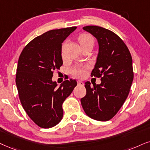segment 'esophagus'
Segmentation results:
<instances>
[{
	"label": "esophagus",
	"instance_id": "1",
	"mask_svg": "<svg viewBox=\"0 0 150 150\" xmlns=\"http://www.w3.org/2000/svg\"><path fill=\"white\" fill-rule=\"evenodd\" d=\"M77 84H78V85H80V86H83V85H84V82H83L82 81L77 80Z\"/></svg>",
	"mask_w": 150,
	"mask_h": 150
}]
</instances>
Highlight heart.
I'll return each mask as SVG.
<instances>
[{
	"instance_id": "1",
	"label": "heart",
	"mask_w": 150,
	"mask_h": 150,
	"mask_svg": "<svg viewBox=\"0 0 150 150\" xmlns=\"http://www.w3.org/2000/svg\"><path fill=\"white\" fill-rule=\"evenodd\" d=\"M78 41L81 46L88 44V43H93L94 38L91 35L88 33H83L79 36ZM88 71V67L86 66H77L72 69L71 73L75 77L77 78H84L86 76Z\"/></svg>"
}]
</instances>
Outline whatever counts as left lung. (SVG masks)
<instances>
[{
    "instance_id": "left-lung-1",
    "label": "left lung",
    "mask_w": 150,
    "mask_h": 150,
    "mask_svg": "<svg viewBox=\"0 0 150 150\" xmlns=\"http://www.w3.org/2000/svg\"><path fill=\"white\" fill-rule=\"evenodd\" d=\"M83 29L98 39L99 52L91 77L101 78V84L86 81V94L81 99L88 117L99 121L111 120L122 107L134 79L132 58L125 43L116 34L96 25Z\"/></svg>"
}]
</instances>
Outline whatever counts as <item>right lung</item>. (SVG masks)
Returning a JSON list of instances; mask_svg holds the SVG:
<instances>
[{
	"mask_svg": "<svg viewBox=\"0 0 150 150\" xmlns=\"http://www.w3.org/2000/svg\"><path fill=\"white\" fill-rule=\"evenodd\" d=\"M77 27L51 30L28 43L21 53L16 84L21 103L31 120L41 128L61 121L63 102L77 86L75 79L57 87L53 72L63 64L62 43Z\"/></svg>",
	"mask_w": 150,
	"mask_h": 150,
	"instance_id": "right-lung-1",
	"label": "right lung"
}]
</instances>
